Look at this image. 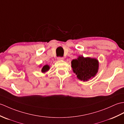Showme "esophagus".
Returning <instances> with one entry per match:
<instances>
[{"instance_id": "esophagus-1", "label": "esophagus", "mask_w": 124, "mask_h": 124, "mask_svg": "<svg viewBox=\"0 0 124 124\" xmlns=\"http://www.w3.org/2000/svg\"><path fill=\"white\" fill-rule=\"evenodd\" d=\"M64 59V57H57V60H59V61H61V60H63Z\"/></svg>"}]
</instances>
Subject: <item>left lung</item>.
I'll return each instance as SVG.
<instances>
[{"label":"left lung","instance_id":"left-lung-1","mask_svg":"<svg viewBox=\"0 0 124 124\" xmlns=\"http://www.w3.org/2000/svg\"><path fill=\"white\" fill-rule=\"evenodd\" d=\"M71 67L78 78L85 81L96 75L98 69L99 63L96 59L79 56L78 59L72 61Z\"/></svg>","mask_w":124,"mask_h":124}]
</instances>
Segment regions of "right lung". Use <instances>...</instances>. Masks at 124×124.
<instances>
[{
    "instance_id": "add662e5",
    "label": "right lung",
    "mask_w": 124,
    "mask_h": 124,
    "mask_svg": "<svg viewBox=\"0 0 124 124\" xmlns=\"http://www.w3.org/2000/svg\"><path fill=\"white\" fill-rule=\"evenodd\" d=\"M49 69H50L49 66L47 65H45L43 67V68L42 69V72H45L48 71L49 70Z\"/></svg>"
}]
</instances>
